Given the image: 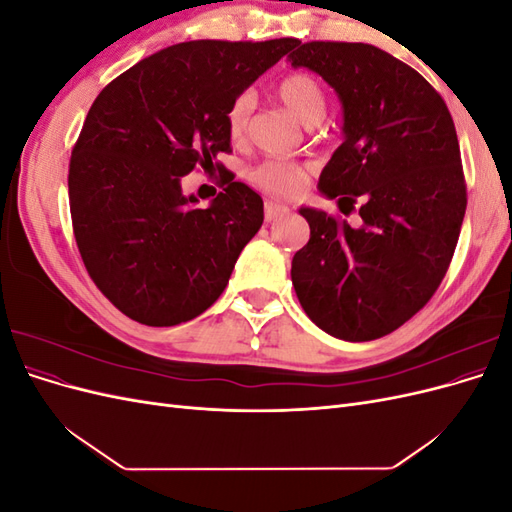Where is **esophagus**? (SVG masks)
I'll use <instances>...</instances> for the list:
<instances>
[{"mask_svg": "<svg viewBox=\"0 0 512 512\" xmlns=\"http://www.w3.org/2000/svg\"><path fill=\"white\" fill-rule=\"evenodd\" d=\"M286 213H288V207L282 203H275V200H267L265 203V222H269V224L284 218Z\"/></svg>", "mask_w": 512, "mask_h": 512, "instance_id": "obj_1", "label": "esophagus"}]
</instances>
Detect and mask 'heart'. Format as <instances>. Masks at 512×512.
Segmentation results:
<instances>
[{
  "instance_id": "1",
  "label": "heart",
  "mask_w": 512,
  "mask_h": 512,
  "mask_svg": "<svg viewBox=\"0 0 512 512\" xmlns=\"http://www.w3.org/2000/svg\"><path fill=\"white\" fill-rule=\"evenodd\" d=\"M275 96L305 126H316L327 115V89L318 76L309 72H290L275 83ZM254 94L241 91L226 111V132L232 143H243L250 132ZM312 175V164L299 160H265L250 170V181L258 190L273 196L297 194Z\"/></svg>"
}]
</instances>
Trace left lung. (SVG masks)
Here are the masks:
<instances>
[{"instance_id": "left-lung-1", "label": "left lung", "mask_w": 512, "mask_h": 512, "mask_svg": "<svg viewBox=\"0 0 512 512\" xmlns=\"http://www.w3.org/2000/svg\"><path fill=\"white\" fill-rule=\"evenodd\" d=\"M288 59L344 104L346 141L318 185L363 220L352 228L303 207L309 241L292 258V284L322 331L371 342L423 309L453 260L468 205L455 123L438 91L378 46L297 42Z\"/></svg>"}]
</instances>
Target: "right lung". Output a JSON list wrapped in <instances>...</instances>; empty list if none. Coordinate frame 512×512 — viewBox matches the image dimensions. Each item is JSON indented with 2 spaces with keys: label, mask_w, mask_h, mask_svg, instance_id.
Masks as SVG:
<instances>
[{
  "label": "right lung",
  "mask_w": 512,
  "mask_h": 512,
  "mask_svg": "<svg viewBox=\"0 0 512 512\" xmlns=\"http://www.w3.org/2000/svg\"><path fill=\"white\" fill-rule=\"evenodd\" d=\"M294 46V38L173 44L91 104L70 158L72 230L89 277L121 314L173 327L224 292L265 218L262 198L215 162L232 151L226 111ZM196 165L221 170L225 192L207 210L180 192Z\"/></svg>",
  "instance_id": "1"
}]
</instances>
